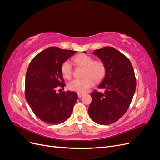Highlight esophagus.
Listing matches in <instances>:
<instances>
[{
    "instance_id": "1",
    "label": "esophagus",
    "mask_w": 160,
    "mask_h": 160,
    "mask_svg": "<svg viewBox=\"0 0 160 160\" xmlns=\"http://www.w3.org/2000/svg\"><path fill=\"white\" fill-rule=\"evenodd\" d=\"M77 95H78V98H81V97L83 95V93H77Z\"/></svg>"
}]
</instances>
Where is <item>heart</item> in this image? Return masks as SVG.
Masks as SVG:
<instances>
[{
	"label": "heart",
	"mask_w": 160,
	"mask_h": 160,
	"mask_svg": "<svg viewBox=\"0 0 160 160\" xmlns=\"http://www.w3.org/2000/svg\"><path fill=\"white\" fill-rule=\"evenodd\" d=\"M77 65L83 67V79H76L68 84L69 90L83 93L88 91L95 84V81H102L106 74V67L104 62L101 60H93L92 57L86 54H80L74 58ZM61 70L64 78L69 79L71 78L72 70L71 63L69 61H65L62 62Z\"/></svg>",
	"instance_id": "b5f03b06"
}]
</instances>
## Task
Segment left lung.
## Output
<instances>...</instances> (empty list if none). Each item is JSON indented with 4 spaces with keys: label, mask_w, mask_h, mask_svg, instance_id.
<instances>
[{
    "label": "left lung",
    "mask_w": 160,
    "mask_h": 160,
    "mask_svg": "<svg viewBox=\"0 0 160 160\" xmlns=\"http://www.w3.org/2000/svg\"><path fill=\"white\" fill-rule=\"evenodd\" d=\"M93 54L106 67L105 78L98 87L105 92L95 90L91 93L88 112L95 123L109 125L117 122L128 109L136 88V79L130 61L117 49L106 47L95 50Z\"/></svg>",
    "instance_id": "8db88e82"
}]
</instances>
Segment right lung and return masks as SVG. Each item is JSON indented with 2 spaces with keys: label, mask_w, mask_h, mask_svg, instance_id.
Returning <instances> with one entry per match:
<instances>
[{
  "label": "right lung",
  "mask_w": 160,
  "mask_h": 160,
  "mask_svg": "<svg viewBox=\"0 0 160 160\" xmlns=\"http://www.w3.org/2000/svg\"><path fill=\"white\" fill-rule=\"evenodd\" d=\"M77 51L51 47L33 58L27 71L25 98L33 113L45 123L60 124L68 119L78 99L75 92L57 89L65 86L62 62Z\"/></svg>",
  "instance_id": "add662e5"
}]
</instances>
